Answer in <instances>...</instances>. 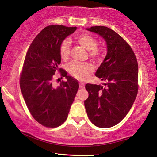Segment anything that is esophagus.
<instances>
[{"mask_svg":"<svg viewBox=\"0 0 157 157\" xmlns=\"http://www.w3.org/2000/svg\"><path fill=\"white\" fill-rule=\"evenodd\" d=\"M79 88H81V89L84 88V84L82 82L79 83Z\"/></svg>","mask_w":157,"mask_h":157,"instance_id":"1","label":"esophagus"}]
</instances>
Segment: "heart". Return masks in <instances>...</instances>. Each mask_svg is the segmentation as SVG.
Wrapping results in <instances>:
<instances>
[{"instance_id": "b5f03b06", "label": "heart", "mask_w": 157, "mask_h": 157, "mask_svg": "<svg viewBox=\"0 0 157 157\" xmlns=\"http://www.w3.org/2000/svg\"><path fill=\"white\" fill-rule=\"evenodd\" d=\"M76 40L81 46L89 50V55L96 61H101L103 58V53L101 48L97 47L96 38L89 34H80L76 38ZM71 43L68 39H65L61 43L59 52L62 59L67 60L70 55ZM94 71V66L91 63L86 62L81 63L78 61H72L68 66V73L79 80H84L88 75Z\"/></svg>"}]
</instances>
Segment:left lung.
I'll list each match as a JSON object with an SVG mask.
<instances>
[{
	"label": "left lung",
	"instance_id": "obj_1",
	"mask_svg": "<svg viewBox=\"0 0 157 157\" xmlns=\"http://www.w3.org/2000/svg\"><path fill=\"white\" fill-rule=\"evenodd\" d=\"M105 40L107 54L96 76L104 86L86 84L89 97L84 101L90 121L100 128L115 126L125 117L138 89V66L130 45L113 30L96 26L86 29Z\"/></svg>",
	"mask_w": 157,
	"mask_h": 157
}]
</instances>
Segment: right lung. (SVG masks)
<instances>
[{
    "label": "right lung",
    "mask_w": 157,
    "mask_h": 157,
    "mask_svg": "<svg viewBox=\"0 0 157 157\" xmlns=\"http://www.w3.org/2000/svg\"><path fill=\"white\" fill-rule=\"evenodd\" d=\"M76 29L62 25L45 27L32 42L25 57L19 82L22 95L31 115L46 127H57L66 120L79 89L78 82L59 68L61 43ZM56 71L67 78L58 87L53 84Z\"/></svg>",
    "instance_id": "1"
}]
</instances>
